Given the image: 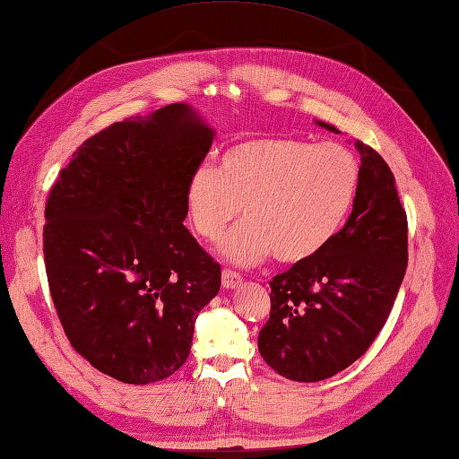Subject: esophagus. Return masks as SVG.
<instances>
[{
  "label": "esophagus",
  "mask_w": 459,
  "mask_h": 459,
  "mask_svg": "<svg viewBox=\"0 0 459 459\" xmlns=\"http://www.w3.org/2000/svg\"><path fill=\"white\" fill-rule=\"evenodd\" d=\"M241 282H243V277H241L239 273L230 271V269H226V271L221 273V284H223V289L233 290V289L241 287Z\"/></svg>",
  "instance_id": "34e87169"
}]
</instances>
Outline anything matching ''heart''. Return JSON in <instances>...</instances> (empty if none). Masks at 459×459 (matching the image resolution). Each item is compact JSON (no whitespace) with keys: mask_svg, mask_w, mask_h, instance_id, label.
I'll list each match as a JSON object with an SVG mask.
<instances>
[{"mask_svg":"<svg viewBox=\"0 0 459 459\" xmlns=\"http://www.w3.org/2000/svg\"><path fill=\"white\" fill-rule=\"evenodd\" d=\"M359 178L358 157L333 141L243 139L221 152L220 169L192 172L188 218L200 238L216 239L241 208L246 220L218 246L223 259L255 264L273 253L281 263H302L338 236Z\"/></svg>","mask_w":459,"mask_h":459,"instance_id":"heart-1","label":"heart"}]
</instances>
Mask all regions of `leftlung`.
<instances>
[{"instance_id":"8db88e82","label":"left lung","mask_w":459,"mask_h":459,"mask_svg":"<svg viewBox=\"0 0 459 459\" xmlns=\"http://www.w3.org/2000/svg\"><path fill=\"white\" fill-rule=\"evenodd\" d=\"M340 134L324 121H316ZM361 178L351 216L328 246L271 284L261 358L290 381L316 383L359 359L381 332L409 263L406 213L389 165L355 141Z\"/></svg>"}]
</instances>
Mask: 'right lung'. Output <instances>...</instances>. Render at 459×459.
<instances>
[{
	"instance_id": "1",
	"label": "right lung",
	"mask_w": 459,
	"mask_h": 459,
	"mask_svg": "<svg viewBox=\"0 0 459 459\" xmlns=\"http://www.w3.org/2000/svg\"><path fill=\"white\" fill-rule=\"evenodd\" d=\"M213 131L188 104L135 116L86 139L45 210L43 253L73 348L121 383L185 365L220 264L186 230V185Z\"/></svg>"
}]
</instances>
